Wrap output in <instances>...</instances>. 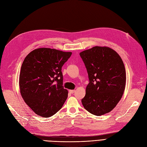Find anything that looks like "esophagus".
<instances>
[{"label": "esophagus", "instance_id": "1", "mask_svg": "<svg viewBox=\"0 0 147 147\" xmlns=\"http://www.w3.org/2000/svg\"><path fill=\"white\" fill-rule=\"evenodd\" d=\"M75 92V90H69V92L71 94H74Z\"/></svg>", "mask_w": 147, "mask_h": 147}]
</instances>
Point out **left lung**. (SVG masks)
Here are the masks:
<instances>
[{
  "label": "left lung",
  "instance_id": "8db88e82",
  "mask_svg": "<svg viewBox=\"0 0 147 147\" xmlns=\"http://www.w3.org/2000/svg\"><path fill=\"white\" fill-rule=\"evenodd\" d=\"M89 83L82 100L84 108L95 115L109 113L122 98L126 72L119 54L107 47L95 46L80 53Z\"/></svg>",
  "mask_w": 147,
  "mask_h": 147
}]
</instances>
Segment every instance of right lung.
<instances>
[{
	"instance_id": "right-lung-1",
	"label": "right lung",
	"mask_w": 147,
	"mask_h": 147,
	"mask_svg": "<svg viewBox=\"0 0 147 147\" xmlns=\"http://www.w3.org/2000/svg\"><path fill=\"white\" fill-rule=\"evenodd\" d=\"M72 52L39 48L24 59L19 87L25 102L37 115L49 117L62 108L68 91L63 87L61 69Z\"/></svg>"
}]
</instances>
